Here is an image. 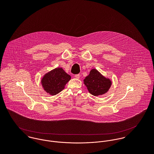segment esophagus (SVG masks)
<instances>
[{
	"mask_svg": "<svg viewBox=\"0 0 154 154\" xmlns=\"http://www.w3.org/2000/svg\"><path fill=\"white\" fill-rule=\"evenodd\" d=\"M75 77L76 78H77V79H79V78H80V75H79V74H76V75H75Z\"/></svg>",
	"mask_w": 154,
	"mask_h": 154,
	"instance_id": "1",
	"label": "esophagus"
}]
</instances>
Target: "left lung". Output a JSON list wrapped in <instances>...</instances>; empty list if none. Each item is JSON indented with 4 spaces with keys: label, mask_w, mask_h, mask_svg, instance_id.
<instances>
[{
    "label": "left lung",
    "mask_w": 154,
    "mask_h": 154,
    "mask_svg": "<svg viewBox=\"0 0 154 154\" xmlns=\"http://www.w3.org/2000/svg\"><path fill=\"white\" fill-rule=\"evenodd\" d=\"M89 93L94 96L103 95L106 93L111 85L109 79L103 76L95 69L90 71L89 75L84 80Z\"/></svg>",
    "instance_id": "8db88e82"
}]
</instances>
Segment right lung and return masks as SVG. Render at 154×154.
Here are the masks:
<instances>
[{"label": "right lung", "mask_w": 154, "mask_h": 154, "mask_svg": "<svg viewBox=\"0 0 154 154\" xmlns=\"http://www.w3.org/2000/svg\"><path fill=\"white\" fill-rule=\"evenodd\" d=\"M71 77L62 68L58 67L49 72L42 79L44 90L51 95H56L62 91Z\"/></svg>", "instance_id": "1"}]
</instances>
